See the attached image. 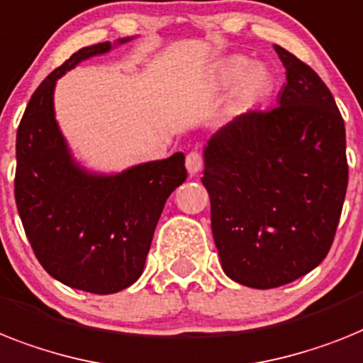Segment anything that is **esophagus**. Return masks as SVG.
I'll return each instance as SVG.
<instances>
[{"mask_svg": "<svg viewBox=\"0 0 363 363\" xmlns=\"http://www.w3.org/2000/svg\"><path fill=\"white\" fill-rule=\"evenodd\" d=\"M203 160H202V154H200L199 150H193V152H189L187 157H185V167H187V172L191 176L199 174L200 169H202Z\"/></svg>", "mask_w": 363, "mask_h": 363, "instance_id": "1", "label": "esophagus"}]
</instances>
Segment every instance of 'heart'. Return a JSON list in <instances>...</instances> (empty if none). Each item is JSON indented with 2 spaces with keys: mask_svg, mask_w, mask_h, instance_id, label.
Instances as JSON below:
<instances>
[{
  "mask_svg": "<svg viewBox=\"0 0 363 363\" xmlns=\"http://www.w3.org/2000/svg\"><path fill=\"white\" fill-rule=\"evenodd\" d=\"M217 79L223 86H233V104L238 107H250L267 96L272 79L263 65H252L247 57L232 55L220 62Z\"/></svg>",
  "mask_w": 363,
  "mask_h": 363,
  "instance_id": "1",
  "label": "heart"
}]
</instances>
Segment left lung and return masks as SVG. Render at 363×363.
<instances>
[{"instance_id":"obj_1","label":"left lung","mask_w":363,"mask_h":363,"mask_svg":"<svg viewBox=\"0 0 363 363\" xmlns=\"http://www.w3.org/2000/svg\"><path fill=\"white\" fill-rule=\"evenodd\" d=\"M274 50L287 79L278 106L235 116L203 148L220 265L256 289L293 282L325 259L349 182L334 96L306 62Z\"/></svg>"}]
</instances>
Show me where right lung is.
<instances>
[{
  "label": "right lung",
  "mask_w": 363,
  "mask_h": 363,
  "mask_svg": "<svg viewBox=\"0 0 363 363\" xmlns=\"http://www.w3.org/2000/svg\"><path fill=\"white\" fill-rule=\"evenodd\" d=\"M111 50V42L81 48L55 68L31 96L16 133L14 199L33 252L50 277L96 295L139 280L164 202L187 178L182 152L118 174H94L72 157L55 121V83Z\"/></svg>",
  "instance_id": "add662e5"
}]
</instances>
